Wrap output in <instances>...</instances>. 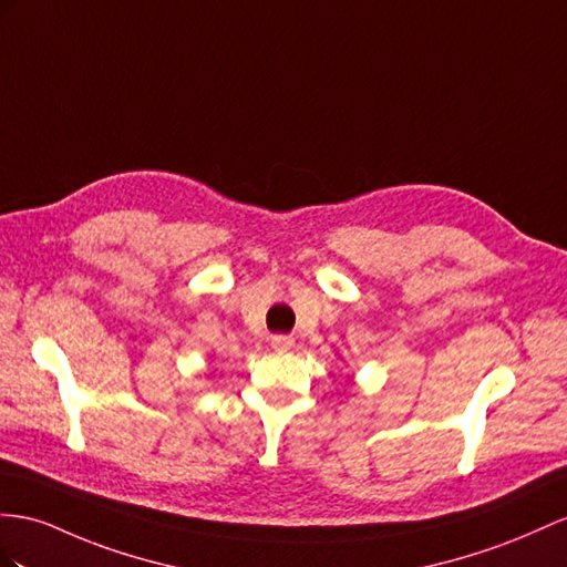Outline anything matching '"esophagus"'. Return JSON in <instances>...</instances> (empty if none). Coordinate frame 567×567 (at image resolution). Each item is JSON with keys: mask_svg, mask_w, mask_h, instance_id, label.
<instances>
[{"mask_svg": "<svg viewBox=\"0 0 567 567\" xmlns=\"http://www.w3.org/2000/svg\"><path fill=\"white\" fill-rule=\"evenodd\" d=\"M270 344H272V350L287 352V350H292L295 340H292V336H272V338H270Z\"/></svg>", "mask_w": 567, "mask_h": 567, "instance_id": "34e87169", "label": "esophagus"}]
</instances>
